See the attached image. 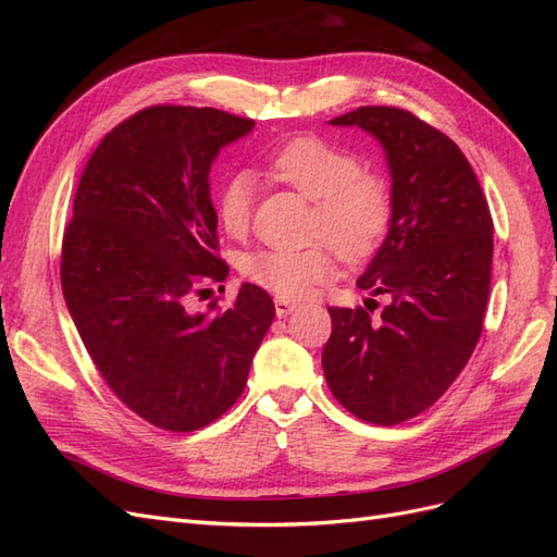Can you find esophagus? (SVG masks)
Returning <instances> with one entry per match:
<instances>
[{"label":"esophagus","instance_id":"1","mask_svg":"<svg viewBox=\"0 0 557 557\" xmlns=\"http://www.w3.org/2000/svg\"><path fill=\"white\" fill-rule=\"evenodd\" d=\"M274 307H276V315H278V318H288V315L297 309L295 301L283 299V297H276V299H274Z\"/></svg>","mask_w":557,"mask_h":557}]
</instances>
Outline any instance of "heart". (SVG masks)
Segmentation results:
<instances>
[{"label":"heart","instance_id":"obj_1","mask_svg":"<svg viewBox=\"0 0 557 557\" xmlns=\"http://www.w3.org/2000/svg\"><path fill=\"white\" fill-rule=\"evenodd\" d=\"M267 172L315 201L311 239L327 242L342 258L362 260L379 248L393 223V193L381 176L364 172L352 150L323 137H297L267 158ZM252 181L232 174L215 199V215L230 237H242L252 215ZM246 281L283 299L327 283L336 267L325 244L311 248H258L242 258Z\"/></svg>","mask_w":557,"mask_h":557}]
</instances>
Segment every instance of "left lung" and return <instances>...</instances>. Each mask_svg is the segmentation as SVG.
Returning a JSON list of instances; mask_svg holds the SVG:
<instances>
[{"label": "left lung", "mask_w": 557, "mask_h": 557, "mask_svg": "<svg viewBox=\"0 0 557 557\" xmlns=\"http://www.w3.org/2000/svg\"><path fill=\"white\" fill-rule=\"evenodd\" d=\"M358 125L385 148L393 223L358 288L385 295L330 307L323 372L336 401L374 425L430 409L460 376L491 295L493 218L469 160L407 109L360 107L330 121Z\"/></svg>", "instance_id": "8db88e82"}]
</instances>
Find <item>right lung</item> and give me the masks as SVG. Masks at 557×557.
Masks as SVG:
<instances>
[{"label":"right lung","mask_w":557,"mask_h":557,"mask_svg":"<svg viewBox=\"0 0 557 557\" xmlns=\"http://www.w3.org/2000/svg\"><path fill=\"white\" fill-rule=\"evenodd\" d=\"M252 125L209 107H148L107 134L78 181L60 256L66 307L115 397L160 430L221 418L276 313L252 283L227 309L213 299L190 311L230 272L218 256L211 162Z\"/></svg>","instance_id":"add662e5"}]
</instances>
